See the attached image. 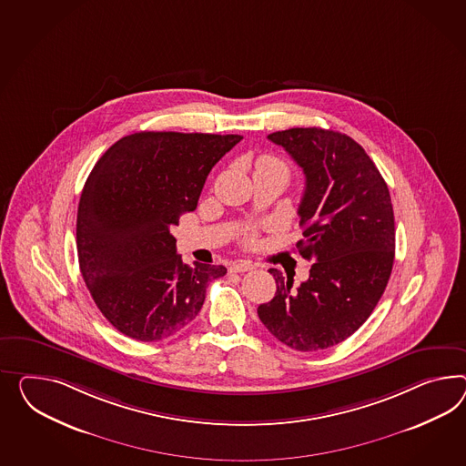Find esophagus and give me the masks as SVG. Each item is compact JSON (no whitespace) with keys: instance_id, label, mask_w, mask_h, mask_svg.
I'll use <instances>...</instances> for the list:
<instances>
[{"instance_id":"esophagus-1","label":"esophagus","mask_w":466,"mask_h":466,"mask_svg":"<svg viewBox=\"0 0 466 466\" xmlns=\"http://www.w3.org/2000/svg\"><path fill=\"white\" fill-rule=\"evenodd\" d=\"M248 270H253V265L250 262H235L229 267V272H235V274H245Z\"/></svg>"}]
</instances>
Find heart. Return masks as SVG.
I'll list each match as a JSON object with an SVG mask.
<instances>
[{
	"mask_svg": "<svg viewBox=\"0 0 466 466\" xmlns=\"http://www.w3.org/2000/svg\"><path fill=\"white\" fill-rule=\"evenodd\" d=\"M258 167L263 168H279V170H284L287 172L286 164L284 162H280V160H277L274 157H263L262 160L258 162ZM253 235L248 237V241H253Z\"/></svg>",
	"mask_w": 466,
	"mask_h": 466,
	"instance_id": "heart-1",
	"label": "heart"
}]
</instances>
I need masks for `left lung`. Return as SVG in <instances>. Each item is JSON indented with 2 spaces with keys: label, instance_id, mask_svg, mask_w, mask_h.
Listing matches in <instances>:
<instances>
[{
  "label": "left lung",
  "instance_id": "left-lung-1",
  "mask_svg": "<svg viewBox=\"0 0 466 466\" xmlns=\"http://www.w3.org/2000/svg\"><path fill=\"white\" fill-rule=\"evenodd\" d=\"M286 148L306 176L299 204L309 279L292 290L277 268V292L258 306L275 338L298 351L345 341L369 319L390 279L395 255L390 192L370 157L345 133L290 128L267 137Z\"/></svg>",
  "mask_w": 466,
  "mask_h": 466
}]
</instances>
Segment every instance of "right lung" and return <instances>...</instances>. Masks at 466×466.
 I'll return each mask as SVG.
<instances>
[{"mask_svg": "<svg viewBox=\"0 0 466 466\" xmlns=\"http://www.w3.org/2000/svg\"><path fill=\"white\" fill-rule=\"evenodd\" d=\"M239 135L138 132L97 160L77 208V257L97 309L120 333L158 341L199 314L223 265L182 263L168 228L198 208Z\"/></svg>", "mask_w": 466, "mask_h": 466, "instance_id": "1", "label": "right lung"}]
</instances>
